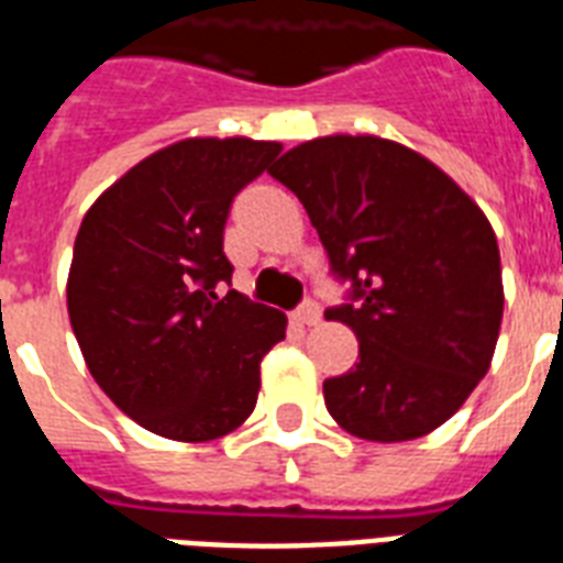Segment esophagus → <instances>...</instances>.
<instances>
[{
  "label": "esophagus",
  "mask_w": 563,
  "mask_h": 563,
  "mask_svg": "<svg viewBox=\"0 0 563 563\" xmlns=\"http://www.w3.org/2000/svg\"><path fill=\"white\" fill-rule=\"evenodd\" d=\"M296 319H299L302 325H317L319 319H322V310H319L317 302H305L302 308L296 310Z\"/></svg>",
  "instance_id": "34e87169"
}]
</instances>
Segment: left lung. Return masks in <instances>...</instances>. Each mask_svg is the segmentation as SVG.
<instances>
[{
    "instance_id": "1",
    "label": "left lung",
    "mask_w": 563,
    "mask_h": 563,
    "mask_svg": "<svg viewBox=\"0 0 563 563\" xmlns=\"http://www.w3.org/2000/svg\"><path fill=\"white\" fill-rule=\"evenodd\" d=\"M269 174L302 200L331 273L352 296L325 319L357 334L360 360L322 384L345 433L409 442L433 433L492 366L503 322L500 246L483 209L427 156L380 136H322Z\"/></svg>"
}]
</instances>
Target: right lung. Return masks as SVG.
<instances>
[{"instance_id": "add662e5", "label": "right lung", "mask_w": 563, "mask_h": 563, "mask_svg": "<svg viewBox=\"0 0 563 563\" xmlns=\"http://www.w3.org/2000/svg\"><path fill=\"white\" fill-rule=\"evenodd\" d=\"M278 142L183 139L115 179L84 214L66 305L107 398L174 442H211L255 409L261 360L287 317L232 285L229 206Z\"/></svg>"}]
</instances>
